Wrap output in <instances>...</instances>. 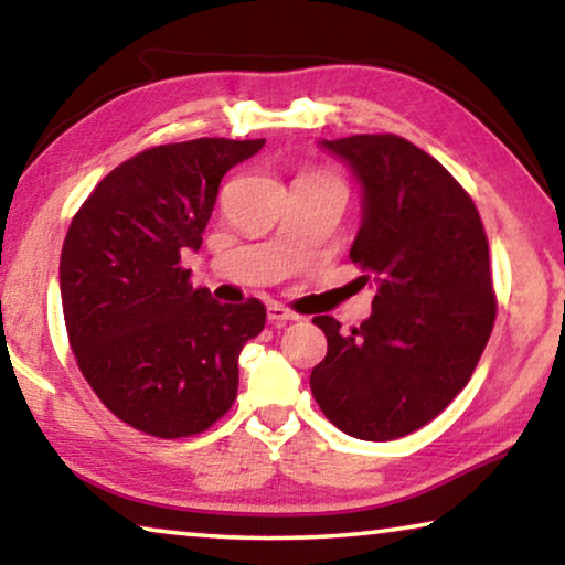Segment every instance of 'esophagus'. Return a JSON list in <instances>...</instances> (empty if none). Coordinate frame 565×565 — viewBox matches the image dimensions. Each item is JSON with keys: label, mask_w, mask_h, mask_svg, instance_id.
Returning <instances> with one entry per match:
<instances>
[{"label": "esophagus", "mask_w": 565, "mask_h": 565, "mask_svg": "<svg viewBox=\"0 0 565 565\" xmlns=\"http://www.w3.org/2000/svg\"><path fill=\"white\" fill-rule=\"evenodd\" d=\"M267 319H269V323H275V327H285V323L298 321V313H292L290 308H285L282 303H269Z\"/></svg>", "instance_id": "obj_1"}]
</instances>
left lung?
Segmentation results:
<instances>
[{
    "mask_svg": "<svg viewBox=\"0 0 565 565\" xmlns=\"http://www.w3.org/2000/svg\"><path fill=\"white\" fill-rule=\"evenodd\" d=\"M362 184L350 257L375 282L370 319L342 334L316 316L329 350L316 404L344 435L385 443L429 424L466 388L497 321L489 238L460 182L406 138L321 141Z\"/></svg>",
    "mask_w": 565,
    "mask_h": 565,
    "instance_id": "obj_1",
    "label": "left lung"
}]
</instances>
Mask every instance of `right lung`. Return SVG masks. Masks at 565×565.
Instances as JSON below:
<instances>
[{"instance_id": "right-lung-1", "label": "right lung", "mask_w": 565, "mask_h": 565, "mask_svg": "<svg viewBox=\"0 0 565 565\" xmlns=\"http://www.w3.org/2000/svg\"><path fill=\"white\" fill-rule=\"evenodd\" d=\"M265 138L153 146L92 190L61 249V303L72 352L97 398L151 437H192L234 406L238 352L265 329L257 298L218 303L192 288L223 174Z\"/></svg>"}]
</instances>
